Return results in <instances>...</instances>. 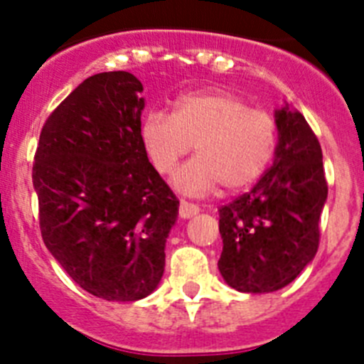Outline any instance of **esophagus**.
Masks as SVG:
<instances>
[{
    "label": "esophagus",
    "instance_id": "34e87169",
    "mask_svg": "<svg viewBox=\"0 0 364 364\" xmlns=\"http://www.w3.org/2000/svg\"><path fill=\"white\" fill-rule=\"evenodd\" d=\"M197 213H198V205L191 204V202H186V200L180 202V205H178L180 217L189 218V217H193V215H197Z\"/></svg>",
    "mask_w": 364,
    "mask_h": 364
}]
</instances>
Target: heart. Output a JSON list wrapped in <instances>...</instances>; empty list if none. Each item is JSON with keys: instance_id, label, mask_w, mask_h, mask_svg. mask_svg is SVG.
I'll return each mask as SVG.
<instances>
[{"instance_id": "heart-1", "label": "heart", "mask_w": 364, "mask_h": 364, "mask_svg": "<svg viewBox=\"0 0 364 364\" xmlns=\"http://www.w3.org/2000/svg\"><path fill=\"white\" fill-rule=\"evenodd\" d=\"M279 125L272 112L250 107L228 91H195L180 96L173 114L147 112L142 140L154 169L171 175L195 146L197 159L178 171L182 191L200 195L217 188L240 191L272 162Z\"/></svg>"}]
</instances>
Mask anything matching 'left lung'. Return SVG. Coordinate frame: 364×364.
I'll return each instance as SVG.
<instances>
[{
    "instance_id": "8db88e82",
    "label": "left lung",
    "mask_w": 364,
    "mask_h": 364,
    "mask_svg": "<svg viewBox=\"0 0 364 364\" xmlns=\"http://www.w3.org/2000/svg\"><path fill=\"white\" fill-rule=\"evenodd\" d=\"M275 160L253 186L218 210V269L231 288L268 294L290 284L317 253L328 197L321 144L299 111L275 112Z\"/></svg>"
}]
</instances>
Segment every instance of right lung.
Masks as SVG:
<instances>
[{
	"label": "right lung",
	"instance_id": "1",
	"mask_svg": "<svg viewBox=\"0 0 364 364\" xmlns=\"http://www.w3.org/2000/svg\"><path fill=\"white\" fill-rule=\"evenodd\" d=\"M142 91L125 70L83 80L45 120L32 164L45 246L105 301H138L159 286L178 215L147 159Z\"/></svg>",
	"mask_w": 364,
	"mask_h": 364
}]
</instances>
